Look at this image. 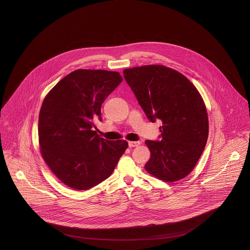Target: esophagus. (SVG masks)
Returning a JSON list of instances; mask_svg holds the SVG:
<instances>
[{
    "mask_svg": "<svg viewBox=\"0 0 250 250\" xmlns=\"http://www.w3.org/2000/svg\"><path fill=\"white\" fill-rule=\"evenodd\" d=\"M141 142H129L128 144H129V147L130 148H133V147H137V146H139V145H141Z\"/></svg>",
    "mask_w": 250,
    "mask_h": 250,
    "instance_id": "34e87169",
    "label": "esophagus"
}]
</instances>
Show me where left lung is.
I'll list each match as a JSON object with an SVG mask.
<instances>
[{"label": "left lung", "instance_id": "8db88e82", "mask_svg": "<svg viewBox=\"0 0 250 250\" xmlns=\"http://www.w3.org/2000/svg\"><path fill=\"white\" fill-rule=\"evenodd\" d=\"M124 77L148 119H160L161 141H146L151 157L145 169L164 182L187 177L198 163L209 133L206 106L195 85L161 64L126 68Z\"/></svg>", "mask_w": 250, "mask_h": 250}]
</instances>
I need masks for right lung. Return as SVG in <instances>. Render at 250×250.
I'll return each mask as SVG.
<instances>
[{
  "instance_id": "right-lung-1",
  "label": "right lung",
  "mask_w": 250,
  "mask_h": 250,
  "mask_svg": "<svg viewBox=\"0 0 250 250\" xmlns=\"http://www.w3.org/2000/svg\"><path fill=\"white\" fill-rule=\"evenodd\" d=\"M122 81L119 72L78 69L44 98L38 118L40 153L70 188L87 190L108 178L128 147L126 141H107L93 130L101 120V105Z\"/></svg>"
}]
</instances>
